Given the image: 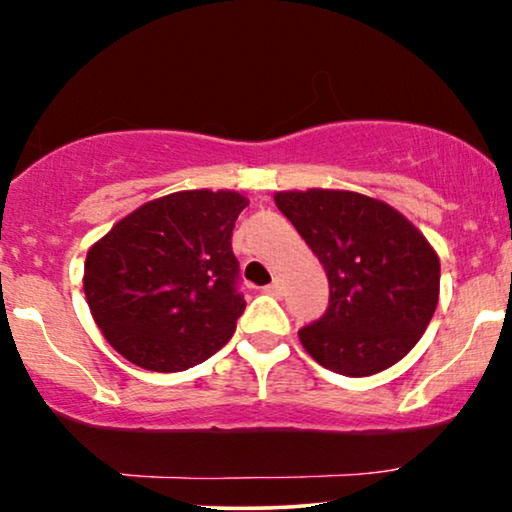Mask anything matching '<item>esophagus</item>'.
<instances>
[{
  "label": "esophagus",
  "mask_w": 512,
  "mask_h": 512,
  "mask_svg": "<svg viewBox=\"0 0 512 512\" xmlns=\"http://www.w3.org/2000/svg\"><path fill=\"white\" fill-rule=\"evenodd\" d=\"M264 293L274 295V297H281V295H283V283H281V281L269 283V286H264Z\"/></svg>",
  "instance_id": "esophagus-1"
}]
</instances>
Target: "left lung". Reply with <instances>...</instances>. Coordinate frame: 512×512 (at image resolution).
I'll use <instances>...</instances> for the list:
<instances>
[{
    "instance_id": "obj_1",
    "label": "left lung",
    "mask_w": 512,
    "mask_h": 512,
    "mask_svg": "<svg viewBox=\"0 0 512 512\" xmlns=\"http://www.w3.org/2000/svg\"><path fill=\"white\" fill-rule=\"evenodd\" d=\"M328 276V309L300 342L328 371L361 378L411 352L439 300V257L404 215L354 191L274 196Z\"/></svg>"
}]
</instances>
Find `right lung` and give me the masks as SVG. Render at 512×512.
<instances>
[{"instance_id":"add662e5","label":"right lung","mask_w":512,"mask_h":512,"mask_svg":"<svg viewBox=\"0 0 512 512\" xmlns=\"http://www.w3.org/2000/svg\"><path fill=\"white\" fill-rule=\"evenodd\" d=\"M245 205L236 191H179L141 205L92 245L84 295L127 361L186 371L229 342L245 309L231 248Z\"/></svg>"}]
</instances>
